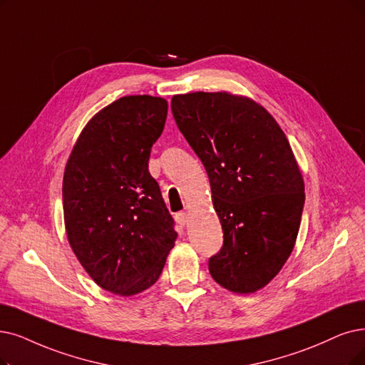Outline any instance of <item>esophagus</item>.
Here are the masks:
<instances>
[{
    "instance_id": "1",
    "label": "esophagus",
    "mask_w": 365,
    "mask_h": 365,
    "mask_svg": "<svg viewBox=\"0 0 365 365\" xmlns=\"http://www.w3.org/2000/svg\"><path fill=\"white\" fill-rule=\"evenodd\" d=\"M175 220H177L180 225H185L188 222V214L181 211V212H177L175 214Z\"/></svg>"
}]
</instances>
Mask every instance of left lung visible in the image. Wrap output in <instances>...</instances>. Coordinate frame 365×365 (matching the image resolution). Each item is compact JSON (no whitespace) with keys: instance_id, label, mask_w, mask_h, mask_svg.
<instances>
[{"instance_id":"8db88e82","label":"left lung","mask_w":365,"mask_h":365,"mask_svg":"<svg viewBox=\"0 0 365 365\" xmlns=\"http://www.w3.org/2000/svg\"><path fill=\"white\" fill-rule=\"evenodd\" d=\"M180 132L208 173L223 247L212 279L252 294L279 274L294 250L304 181L280 125L256 101L227 93L173 96Z\"/></svg>"}]
</instances>
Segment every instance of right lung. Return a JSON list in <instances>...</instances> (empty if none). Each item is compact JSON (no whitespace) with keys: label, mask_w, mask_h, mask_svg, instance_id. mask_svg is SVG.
Here are the masks:
<instances>
[{"label":"right lung","mask_w":365,"mask_h":365,"mask_svg":"<svg viewBox=\"0 0 365 365\" xmlns=\"http://www.w3.org/2000/svg\"><path fill=\"white\" fill-rule=\"evenodd\" d=\"M166 116L165 98L121 97L85 125L66 166L68 242L91 279L115 295L153 286L178 237L148 170Z\"/></svg>","instance_id":"obj_1"}]
</instances>
